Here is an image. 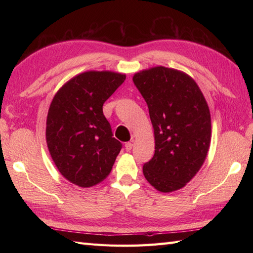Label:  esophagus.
I'll use <instances>...</instances> for the list:
<instances>
[{"instance_id": "obj_1", "label": "esophagus", "mask_w": 253, "mask_h": 253, "mask_svg": "<svg viewBox=\"0 0 253 253\" xmlns=\"http://www.w3.org/2000/svg\"><path fill=\"white\" fill-rule=\"evenodd\" d=\"M132 147H133V143H132V142H127V143L125 144L126 151H130V150L132 149Z\"/></svg>"}]
</instances>
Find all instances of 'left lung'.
Here are the masks:
<instances>
[{"label": "left lung", "instance_id": "8db88e82", "mask_svg": "<svg viewBox=\"0 0 253 253\" xmlns=\"http://www.w3.org/2000/svg\"><path fill=\"white\" fill-rule=\"evenodd\" d=\"M133 84L149 107L155 151L142 170L161 192L181 189L201 169L211 143L207 100L189 75L164 66L133 75Z\"/></svg>", "mask_w": 253, "mask_h": 253}]
</instances>
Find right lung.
I'll return each instance as SVG.
<instances>
[{
    "instance_id": "right-lung-1",
    "label": "right lung",
    "mask_w": 253,
    "mask_h": 253,
    "mask_svg": "<svg viewBox=\"0 0 253 253\" xmlns=\"http://www.w3.org/2000/svg\"><path fill=\"white\" fill-rule=\"evenodd\" d=\"M126 79L111 71L80 73L53 98L45 139L51 158L64 178L88 188L111 173L122 143L113 137L103 104Z\"/></svg>"
}]
</instances>
